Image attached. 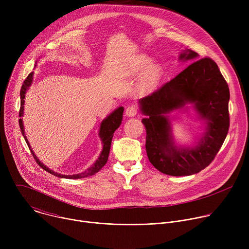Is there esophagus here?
I'll return each mask as SVG.
<instances>
[{"label": "esophagus", "mask_w": 249, "mask_h": 249, "mask_svg": "<svg viewBox=\"0 0 249 249\" xmlns=\"http://www.w3.org/2000/svg\"><path fill=\"white\" fill-rule=\"evenodd\" d=\"M138 112V108L136 105H129L125 110V114L129 117H134Z\"/></svg>", "instance_id": "34e87169"}]
</instances>
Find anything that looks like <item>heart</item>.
<instances>
[{
    "mask_svg": "<svg viewBox=\"0 0 249 249\" xmlns=\"http://www.w3.org/2000/svg\"><path fill=\"white\" fill-rule=\"evenodd\" d=\"M151 61L152 59L147 55L140 54L135 56L130 63L129 73L131 76H137L142 72L137 85L138 91L142 94L153 92L160 85L163 76L161 65L154 62L151 63Z\"/></svg>",
    "mask_w": 249,
    "mask_h": 249,
    "instance_id": "heart-1",
    "label": "heart"
}]
</instances>
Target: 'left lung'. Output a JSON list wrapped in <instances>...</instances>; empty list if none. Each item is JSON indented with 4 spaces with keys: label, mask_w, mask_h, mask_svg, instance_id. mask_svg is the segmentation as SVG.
I'll return each instance as SVG.
<instances>
[{
    "label": "left lung",
    "mask_w": 249,
    "mask_h": 249,
    "mask_svg": "<svg viewBox=\"0 0 249 249\" xmlns=\"http://www.w3.org/2000/svg\"><path fill=\"white\" fill-rule=\"evenodd\" d=\"M196 59V52L183 50L179 60L193 62L160 89L139 100L142 113L147 116L142 122L147 132L149 160L167 175H191L204 169L215 159L229 132V86L211 58ZM188 103L204 120L205 132L196 146L177 147L168 114Z\"/></svg>",
    "instance_id": "8db88e82"
}]
</instances>
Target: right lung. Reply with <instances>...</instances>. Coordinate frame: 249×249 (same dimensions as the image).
I'll return each mask as SVG.
<instances>
[{
    "label": "right lung",
    "mask_w": 249,
    "mask_h": 249,
    "mask_svg": "<svg viewBox=\"0 0 249 249\" xmlns=\"http://www.w3.org/2000/svg\"><path fill=\"white\" fill-rule=\"evenodd\" d=\"M32 79H33V72L30 73L27 78L24 80L23 84H22V87H21V89H20V109H19V117L20 119L18 120V123H19V128H20V131L22 133V136L26 142V144L34 158V160H36V162L39 164V166H41L44 170H46L47 172L55 175V176H58V177H61V178H68V179H78V178H83V177H87V176H90V175H93L95 174L96 172H98L102 167L103 165L106 163V161H107L108 160V156H109V151H110V146H111V141H112V137H113V134L114 132L116 131V129L120 126L121 122H122V117H123V111H124V108L122 107H118L117 109H115L112 113H110L107 117H106L105 119L102 120L101 124H100V128H99V137L102 141V151H101V154L99 155L98 159L95 160V162L89 167L88 168L86 171L84 172H81V173H77V174H73V175H64V174H60V173H57L51 169H49L46 165H44L36 157V155H35L32 151V149L30 148L29 146V142L28 140L26 139V136H25V133H24V129H23V123H22V119L21 117L23 116V110H24V98H25V93H26V90L29 89V87L31 86L32 84Z\"/></svg>",
    "instance_id": "obj_1"
}]
</instances>
